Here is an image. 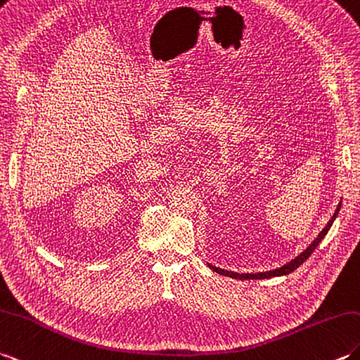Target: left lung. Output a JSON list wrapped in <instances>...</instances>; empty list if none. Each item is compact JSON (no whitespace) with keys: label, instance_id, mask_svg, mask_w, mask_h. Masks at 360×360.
<instances>
[{"label":"left lung","instance_id":"1","mask_svg":"<svg viewBox=\"0 0 360 360\" xmlns=\"http://www.w3.org/2000/svg\"><path fill=\"white\" fill-rule=\"evenodd\" d=\"M339 210H340V204L338 205V208H336V213L333 214V218L330 219V222L325 225V229L319 233V236H317L311 244H310V247H308L307 250H304L302 253H300L297 257H295L293 261H290L288 264H285V265H282L281 269H276V270H271V271H264V273H235V271H227V270H222V269H218V266H213V265H210V269L212 270H214L216 273H219V274H222V276H229V278H233V279H240V281H247V279H269V278H274V276H285V274H290L291 271H295L296 269H299L300 265H302L308 257L311 256V253L314 252L316 250V247L321 244V240L325 238V235H327L328 233V230H330V227L333 225V222H334V219H336V216H338V213H339Z\"/></svg>","mask_w":360,"mask_h":360}]
</instances>
